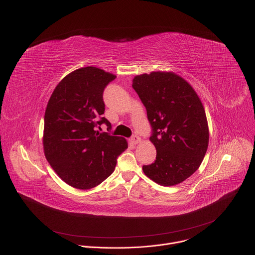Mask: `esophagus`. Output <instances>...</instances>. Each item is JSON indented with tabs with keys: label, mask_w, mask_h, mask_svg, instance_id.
Segmentation results:
<instances>
[{
	"label": "esophagus",
	"mask_w": 255,
	"mask_h": 255,
	"mask_svg": "<svg viewBox=\"0 0 255 255\" xmlns=\"http://www.w3.org/2000/svg\"><path fill=\"white\" fill-rule=\"evenodd\" d=\"M130 142H131L132 144H138L139 142H141V139H140V137H138L137 135H134V136H132V137L130 138Z\"/></svg>",
	"instance_id": "esophagus-1"
}]
</instances>
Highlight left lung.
Listing matches in <instances>:
<instances>
[{"instance_id": "8db88e82", "label": "left lung", "mask_w": 255, "mask_h": 255, "mask_svg": "<svg viewBox=\"0 0 255 255\" xmlns=\"http://www.w3.org/2000/svg\"><path fill=\"white\" fill-rule=\"evenodd\" d=\"M133 89L146 108L156 159L142 169L156 184L183 183L201 165L208 149L204 106L193 87L172 71L134 77Z\"/></svg>"}]
</instances>
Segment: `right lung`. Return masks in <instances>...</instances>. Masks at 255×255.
Here are the masks:
<instances>
[{"instance_id": "1", "label": "right lung", "mask_w": 255, "mask_h": 255, "mask_svg": "<svg viewBox=\"0 0 255 255\" xmlns=\"http://www.w3.org/2000/svg\"><path fill=\"white\" fill-rule=\"evenodd\" d=\"M116 76L95 66L71 71L55 87L45 110L44 154L57 175L70 187H97L115 169L117 157L128 148L125 138L100 133L111 126L103 92Z\"/></svg>"}]
</instances>
